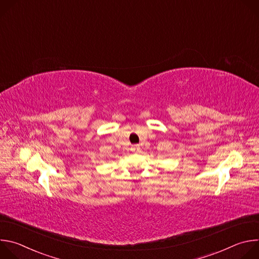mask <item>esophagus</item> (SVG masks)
I'll return each instance as SVG.
<instances>
[{
  "label": "esophagus",
  "mask_w": 259,
  "mask_h": 259,
  "mask_svg": "<svg viewBox=\"0 0 259 259\" xmlns=\"http://www.w3.org/2000/svg\"><path fill=\"white\" fill-rule=\"evenodd\" d=\"M131 151H132L133 153H139V151H140V146H139V145H137V144H135V145H133V146L131 147Z\"/></svg>",
  "instance_id": "1"
}]
</instances>
